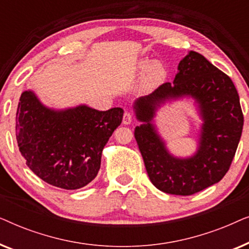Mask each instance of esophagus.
<instances>
[{"label":"esophagus","instance_id":"esophagus-1","mask_svg":"<svg viewBox=\"0 0 249 249\" xmlns=\"http://www.w3.org/2000/svg\"><path fill=\"white\" fill-rule=\"evenodd\" d=\"M131 121H132V113L129 111H124V118H122V124H131Z\"/></svg>","mask_w":249,"mask_h":249}]
</instances>
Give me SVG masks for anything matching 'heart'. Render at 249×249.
I'll use <instances>...</instances> for the list:
<instances>
[{
    "label": "heart",
    "instance_id": "1",
    "mask_svg": "<svg viewBox=\"0 0 249 249\" xmlns=\"http://www.w3.org/2000/svg\"><path fill=\"white\" fill-rule=\"evenodd\" d=\"M142 67H144V69H148V68L151 67V64H149L148 62L144 63V66H142ZM163 73H164V70H163V68L161 66H155L151 71L149 78H151V80H158L163 76Z\"/></svg>",
    "mask_w": 249,
    "mask_h": 249
}]
</instances>
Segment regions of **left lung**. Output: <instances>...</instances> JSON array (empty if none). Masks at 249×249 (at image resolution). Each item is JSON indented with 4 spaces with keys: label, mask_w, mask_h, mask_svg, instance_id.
Instances as JSON below:
<instances>
[{
    "label": "left lung",
    "mask_w": 249,
    "mask_h": 249,
    "mask_svg": "<svg viewBox=\"0 0 249 249\" xmlns=\"http://www.w3.org/2000/svg\"><path fill=\"white\" fill-rule=\"evenodd\" d=\"M178 70L173 84H163L136 101V115L145 124L136 127L135 138L153 185L163 193L188 196L226 176L239 144L244 114L232 80L202 54L190 51ZM183 94L199 102L204 124L196 154L177 159L166 151L150 121L158 105Z\"/></svg>",
    "instance_id": "8db88e82"
}]
</instances>
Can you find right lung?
<instances>
[{"label":"right lung","instance_id":"1","mask_svg":"<svg viewBox=\"0 0 249 249\" xmlns=\"http://www.w3.org/2000/svg\"><path fill=\"white\" fill-rule=\"evenodd\" d=\"M124 110L97 111L86 105L47 108L33 91H23L16 114V136L26 164L51 186L83 188L101 168L102 151L120 125Z\"/></svg>","mask_w":249,"mask_h":249}]
</instances>
